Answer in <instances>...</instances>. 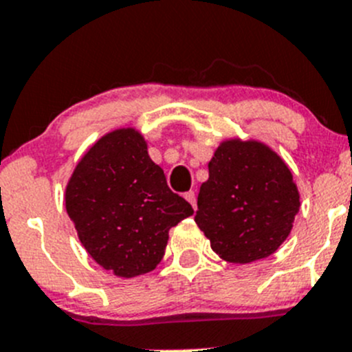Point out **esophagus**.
I'll use <instances>...</instances> for the list:
<instances>
[{"label":"esophagus","instance_id":"1","mask_svg":"<svg viewBox=\"0 0 352 352\" xmlns=\"http://www.w3.org/2000/svg\"><path fill=\"white\" fill-rule=\"evenodd\" d=\"M185 199L188 200L190 204H192L193 209H197V197H195V192H192V190H190V192H186V193H185Z\"/></svg>","mask_w":352,"mask_h":352}]
</instances>
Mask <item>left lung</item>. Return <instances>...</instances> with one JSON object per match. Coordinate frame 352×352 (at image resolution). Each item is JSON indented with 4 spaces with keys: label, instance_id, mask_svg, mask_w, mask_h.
Wrapping results in <instances>:
<instances>
[{
    "label": "left lung",
    "instance_id": "left-lung-1",
    "mask_svg": "<svg viewBox=\"0 0 352 352\" xmlns=\"http://www.w3.org/2000/svg\"><path fill=\"white\" fill-rule=\"evenodd\" d=\"M195 223L228 263H252L278 249L299 212L287 164L259 142H223L197 199Z\"/></svg>",
    "mask_w": 352,
    "mask_h": 352
}]
</instances>
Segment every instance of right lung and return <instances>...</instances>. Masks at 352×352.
<instances>
[{
    "label": "right lung",
    "instance_id": "right-lung-1",
    "mask_svg": "<svg viewBox=\"0 0 352 352\" xmlns=\"http://www.w3.org/2000/svg\"><path fill=\"white\" fill-rule=\"evenodd\" d=\"M65 207L89 256L122 278L155 270L169 230L193 214L131 128L109 133L88 150L67 185Z\"/></svg>",
    "mask_w": 352,
    "mask_h": 352
}]
</instances>
